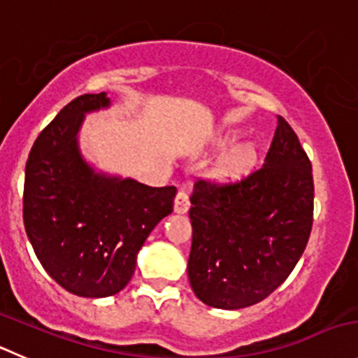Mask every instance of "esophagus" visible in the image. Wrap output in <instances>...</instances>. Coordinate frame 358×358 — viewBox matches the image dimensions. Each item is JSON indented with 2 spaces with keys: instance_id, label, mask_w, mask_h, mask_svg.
<instances>
[{
  "instance_id": "obj_1",
  "label": "esophagus",
  "mask_w": 358,
  "mask_h": 358,
  "mask_svg": "<svg viewBox=\"0 0 358 358\" xmlns=\"http://www.w3.org/2000/svg\"><path fill=\"white\" fill-rule=\"evenodd\" d=\"M188 209H189L188 193H186L185 189H179L176 195V200H173V210L179 214H185Z\"/></svg>"
}]
</instances>
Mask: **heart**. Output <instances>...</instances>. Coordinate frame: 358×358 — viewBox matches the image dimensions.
<instances>
[{"label": "heart", "instance_id": "obj_1", "mask_svg": "<svg viewBox=\"0 0 358 358\" xmlns=\"http://www.w3.org/2000/svg\"><path fill=\"white\" fill-rule=\"evenodd\" d=\"M237 141L236 131H228L223 138H221V145H230L232 142ZM255 162V148L250 144L237 145V148L230 149L227 155L221 158L220 166H217V173L223 177H236L239 173L246 172Z\"/></svg>", "mask_w": 358, "mask_h": 358}]
</instances>
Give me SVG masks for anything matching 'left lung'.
I'll use <instances>...</instances> for the list:
<instances>
[{"label": "left lung", "mask_w": 358, "mask_h": 358, "mask_svg": "<svg viewBox=\"0 0 358 358\" xmlns=\"http://www.w3.org/2000/svg\"><path fill=\"white\" fill-rule=\"evenodd\" d=\"M313 200L311 162L278 115L264 165L237 181L195 182L188 278L196 297L217 309L268 297L304 253Z\"/></svg>", "instance_id": "obj_1"}]
</instances>
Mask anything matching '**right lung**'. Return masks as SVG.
Returning a JSON list of instances; mask_svg holds the SVG:
<instances>
[{
  "instance_id": "add662e5",
  "label": "right lung",
  "mask_w": 358,
  "mask_h": 358,
  "mask_svg": "<svg viewBox=\"0 0 358 358\" xmlns=\"http://www.w3.org/2000/svg\"><path fill=\"white\" fill-rule=\"evenodd\" d=\"M108 103L105 93L71 100L40 131L26 163V234L50 278L79 297H108L128 285L138 250L173 210L177 192L100 176L84 162V114Z\"/></svg>"
}]
</instances>
